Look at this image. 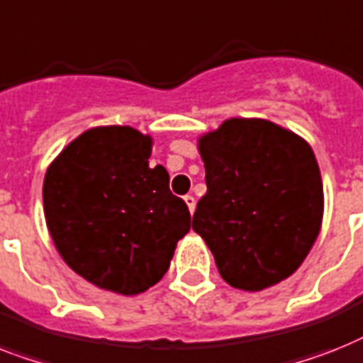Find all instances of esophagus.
Segmentation results:
<instances>
[{
    "instance_id": "1",
    "label": "esophagus",
    "mask_w": 363,
    "mask_h": 363,
    "mask_svg": "<svg viewBox=\"0 0 363 363\" xmlns=\"http://www.w3.org/2000/svg\"><path fill=\"white\" fill-rule=\"evenodd\" d=\"M184 203L188 205V211H190V214H194V211H196V197L186 196L184 197Z\"/></svg>"
}]
</instances>
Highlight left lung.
<instances>
[{
  "instance_id": "obj_1",
  "label": "left lung",
  "mask_w": 363,
  "mask_h": 363,
  "mask_svg": "<svg viewBox=\"0 0 363 363\" xmlns=\"http://www.w3.org/2000/svg\"><path fill=\"white\" fill-rule=\"evenodd\" d=\"M207 194L191 229L231 287L263 291L304 263L320 233L325 194L304 138L267 119L233 117L203 134Z\"/></svg>"
}]
</instances>
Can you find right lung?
<instances>
[{
  "label": "right lung",
  "mask_w": 363,
  "mask_h": 363,
  "mask_svg": "<svg viewBox=\"0 0 363 363\" xmlns=\"http://www.w3.org/2000/svg\"><path fill=\"white\" fill-rule=\"evenodd\" d=\"M152 138L132 126H96L72 140L46 169V225L63 261L111 293H145L167 272L190 212L151 167Z\"/></svg>",
  "instance_id": "right-lung-1"
}]
</instances>
